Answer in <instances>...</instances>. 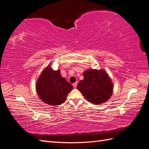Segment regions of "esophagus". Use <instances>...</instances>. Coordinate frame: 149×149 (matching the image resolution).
Returning a JSON list of instances; mask_svg holds the SVG:
<instances>
[{
  "label": "esophagus",
  "mask_w": 149,
  "mask_h": 149,
  "mask_svg": "<svg viewBox=\"0 0 149 149\" xmlns=\"http://www.w3.org/2000/svg\"><path fill=\"white\" fill-rule=\"evenodd\" d=\"M77 84H78L77 81H76L75 83H74L73 84H72V86H73L74 88H76V87H77Z\"/></svg>",
  "instance_id": "esophagus-1"
}]
</instances>
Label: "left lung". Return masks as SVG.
<instances>
[{"instance_id":"1","label":"left lung","mask_w":149,"mask_h":149,"mask_svg":"<svg viewBox=\"0 0 149 149\" xmlns=\"http://www.w3.org/2000/svg\"><path fill=\"white\" fill-rule=\"evenodd\" d=\"M84 80L77 85V89L87 101L101 104L110 99L113 93V84L104 69H89L83 72Z\"/></svg>"}]
</instances>
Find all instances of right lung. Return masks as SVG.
<instances>
[{
	"label": "right lung",
	"mask_w": 149,
	"mask_h": 149,
	"mask_svg": "<svg viewBox=\"0 0 149 149\" xmlns=\"http://www.w3.org/2000/svg\"><path fill=\"white\" fill-rule=\"evenodd\" d=\"M72 89V85L62 77L59 69L53 70L50 64L42 71L36 83L39 98L52 106L63 104Z\"/></svg>",
	"instance_id": "1"
}]
</instances>
